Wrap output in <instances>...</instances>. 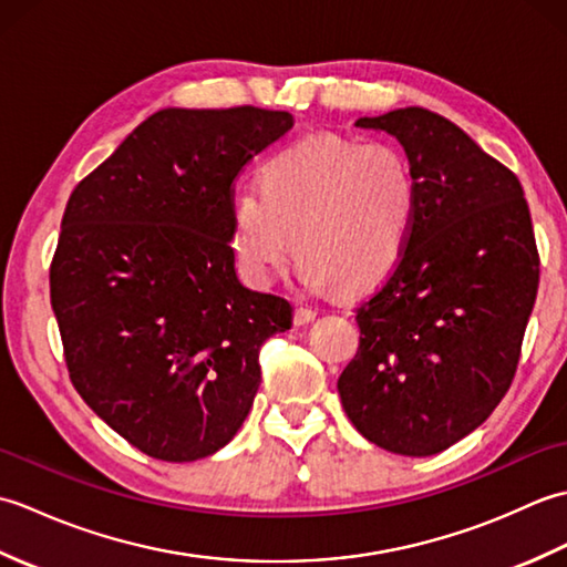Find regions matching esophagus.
I'll return each instance as SVG.
<instances>
[{
    "label": "esophagus",
    "mask_w": 567,
    "mask_h": 567,
    "mask_svg": "<svg viewBox=\"0 0 567 567\" xmlns=\"http://www.w3.org/2000/svg\"><path fill=\"white\" fill-rule=\"evenodd\" d=\"M315 319H317V311L309 309V307H299L295 311V323H297V327H307V323L315 321Z\"/></svg>",
    "instance_id": "1"
}]
</instances>
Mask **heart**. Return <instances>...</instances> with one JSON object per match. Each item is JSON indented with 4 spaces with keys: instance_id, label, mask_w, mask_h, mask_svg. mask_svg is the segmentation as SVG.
<instances>
[{
    "instance_id": "obj_1",
    "label": "heart",
    "mask_w": 567,
    "mask_h": 567,
    "mask_svg": "<svg viewBox=\"0 0 567 567\" xmlns=\"http://www.w3.org/2000/svg\"><path fill=\"white\" fill-rule=\"evenodd\" d=\"M419 216V183L390 143L315 136L275 153L260 189L231 202V244L240 268L270 285L297 248V277L309 292L339 285L355 295L388 280Z\"/></svg>"
}]
</instances>
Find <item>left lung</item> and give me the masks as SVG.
Here are the masks:
<instances>
[{
  "label": "left lung",
  "instance_id": "left-lung-1",
  "mask_svg": "<svg viewBox=\"0 0 567 567\" xmlns=\"http://www.w3.org/2000/svg\"><path fill=\"white\" fill-rule=\"evenodd\" d=\"M355 126L402 143L419 216L400 265L355 309L341 404L380 449L436 455L483 424L514 380L538 292L532 214L509 167L441 114L406 106Z\"/></svg>",
  "mask_w": 567,
  "mask_h": 567
}]
</instances>
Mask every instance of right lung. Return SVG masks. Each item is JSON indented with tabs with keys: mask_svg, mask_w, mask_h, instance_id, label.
Instances as JSON below:
<instances>
[{
	"mask_svg": "<svg viewBox=\"0 0 567 567\" xmlns=\"http://www.w3.org/2000/svg\"><path fill=\"white\" fill-rule=\"evenodd\" d=\"M295 126L258 106L161 110L72 189L51 265L70 380L118 436L189 463L236 436L260 346L292 307L252 292L231 248L234 179Z\"/></svg>",
	"mask_w": 567,
	"mask_h": 567,
	"instance_id": "add662e5",
	"label": "right lung"
}]
</instances>
